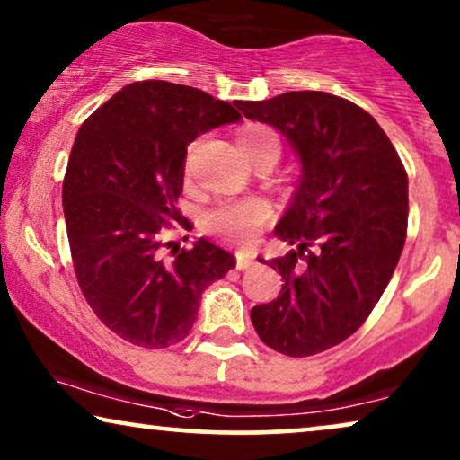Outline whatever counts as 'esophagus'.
<instances>
[{"label":"esophagus","instance_id":"1","mask_svg":"<svg viewBox=\"0 0 460 460\" xmlns=\"http://www.w3.org/2000/svg\"><path fill=\"white\" fill-rule=\"evenodd\" d=\"M249 266H253V257L249 253H236V270H247Z\"/></svg>","mask_w":460,"mask_h":460}]
</instances>
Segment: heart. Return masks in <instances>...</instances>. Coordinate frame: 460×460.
Returning <instances> with one entry per match:
<instances>
[{"label": "heart", "instance_id": "b5f03b06", "mask_svg": "<svg viewBox=\"0 0 460 460\" xmlns=\"http://www.w3.org/2000/svg\"><path fill=\"white\" fill-rule=\"evenodd\" d=\"M238 144L244 155L253 156L266 148H279L276 134L261 123H249L238 129ZM272 216L266 200L249 197L224 200L203 216V228L236 244H249Z\"/></svg>", "mask_w": 460, "mask_h": 460}]
</instances>
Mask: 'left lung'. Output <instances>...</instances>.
<instances>
[{"label": "left lung", "instance_id": "obj_1", "mask_svg": "<svg viewBox=\"0 0 460 460\" xmlns=\"http://www.w3.org/2000/svg\"><path fill=\"white\" fill-rule=\"evenodd\" d=\"M234 106L279 129L301 163L274 228L295 249L268 261L285 285L251 310V323L280 354H320L360 329L392 280L406 241L408 175L385 131L349 100L287 92Z\"/></svg>", "mask_w": 460, "mask_h": 460}]
</instances>
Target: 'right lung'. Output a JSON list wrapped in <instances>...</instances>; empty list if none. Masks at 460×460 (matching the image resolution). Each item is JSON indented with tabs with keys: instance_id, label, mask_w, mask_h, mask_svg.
Returning <instances> with one entry per match:
<instances>
[{
	"instance_id": "add662e5",
	"label": "right lung",
	"mask_w": 460,
	"mask_h": 460,
	"mask_svg": "<svg viewBox=\"0 0 460 460\" xmlns=\"http://www.w3.org/2000/svg\"><path fill=\"white\" fill-rule=\"evenodd\" d=\"M236 121L234 106L197 87L136 81L79 128L62 184L73 266L93 314L125 341H181L205 288L236 266L207 238L161 253L172 219L188 224L175 209L188 144Z\"/></svg>"
}]
</instances>
